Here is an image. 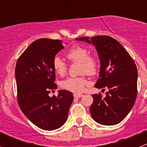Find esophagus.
Masks as SVG:
<instances>
[{
  "label": "esophagus",
  "mask_w": 147,
  "mask_h": 147,
  "mask_svg": "<svg viewBox=\"0 0 147 147\" xmlns=\"http://www.w3.org/2000/svg\"><path fill=\"white\" fill-rule=\"evenodd\" d=\"M82 96H83V94H82V93H74V98H80Z\"/></svg>",
  "instance_id": "esophagus-1"
}]
</instances>
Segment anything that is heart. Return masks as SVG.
Wrapping results in <instances>:
<instances>
[{
  "label": "heart",
  "mask_w": 147,
  "mask_h": 147,
  "mask_svg": "<svg viewBox=\"0 0 147 147\" xmlns=\"http://www.w3.org/2000/svg\"><path fill=\"white\" fill-rule=\"evenodd\" d=\"M66 57L71 62H80V74H86L93 76L97 73L98 68V60L96 56L89 55V51L87 48L80 45H74L67 51ZM53 67L54 71L59 76H63L67 70V65L59 57H55L53 59ZM88 80L85 75L77 77H69L62 81L61 87L74 93H81L86 85Z\"/></svg>",
  "instance_id": "obj_1"
}]
</instances>
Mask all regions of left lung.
Segmentation results:
<instances>
[{
    "label": "left lung",
    "instance_id": "left-lung-1",
    "mask_svg": "<svg viewBox=\"0 0 147 147\" xmlns=\"http://www.w3.org/2000/svg\"><path fill=\"white\" fill-rule=\"evenodd\" d=\"M84 37L76 39L92 43L96 48L101 67L95 87L108 89L106 96L92 95L90 112L102 125L120 123L132 110L137 97V67L132 58L115 39L109 36Z\"/></svg>",
    "mask_w": 147,
    "mask_h": 147
}]
</instances>
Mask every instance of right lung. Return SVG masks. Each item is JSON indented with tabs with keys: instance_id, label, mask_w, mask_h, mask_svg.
Instances as JSON below:
<instances>
[{
	"instance_id": "add662e5",
	"label": "right lung",
	"mask_w": 147,
	"mask_h": 147,
	"mask_svg": "<svg viewBox=\"0 0 147 147\" xmlns=\"http://www.w3.org/2000/svg\"><path fill=\"white\" fill-rule=\"evenodd\" d=\"M62 40L42 38L35 40L18 58L15 67L18 102L23 114L39 128L54 130L67 120L74 100L71 92L57 88L53 59L64 46Z\"/></svg>"
}]
</instances>
